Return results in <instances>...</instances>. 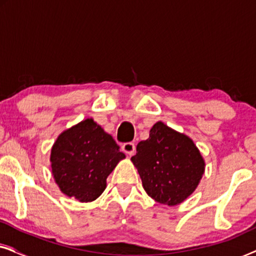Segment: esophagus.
Masks as SVG:
<instances>
[{"instance_id": "34e87169", "label": "esophagus", "mask_w": 256, "mask_h": 256, "mask_svg": "<svg viewBox=\"0 0 256 256\" xmlns=\"http://www.w3.org/2000/svg\"><path fill=\"white\" fill-rule=\"evenodd\" d=\"M122 150L128 155H132L135 152V143L132 142H127L122 144Z\"/></svg>"}]
</instances>
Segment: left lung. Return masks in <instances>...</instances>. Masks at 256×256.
Masks as SVG:
<instances>
[{"mask_svg": "<svg viewBox=\"0 0 256 256\" xmlns=\"http://www.w3.org/2000/svg\"><path fill=\"white\" fill-rule=\"evenodd\" d=\"M132 162L148 196L157 202L174 206L198 186L205 162L194 141L163 122L150 129L149 138L136 146Z\"/></svg>", "mask_w": 256, "mask_h": 256, "instance_id": "left-lung-1", "label": "left lung"}]
</instances>
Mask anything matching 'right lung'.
<instances>
[{"label":"right lung","instance_id":"add662e5","mask_svg":"<svg viewBox=\"0 0 256 256\" xmlns=\"http://www.w3.org/2000/svg\"><path fill=\"white\" fill-rule=\"evenodd\" d=\"M124 157L114 138L92 118H86L58 136L50 160L62 194L88 202L104 191L107 177Z\"/></svg>","mask_w":256,"mask_h":256}]
</instances>
